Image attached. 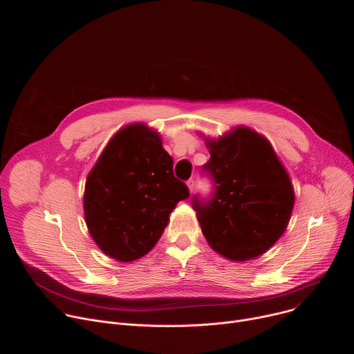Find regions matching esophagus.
<instances>
[{"label": "esophagus", "instance_id": "obj_1", "mask_svg": "<svg viewBox=\"0 0 354 354\" xmlns=\"http://www.w3.org/2000/svg\"><path fill=\"white\" fill-rule=\"evenodd\" d=\"M186 185H187V187H189L190 192L194 190V179H189V180L186 182Z\"/></svg>", "mask_w": 354, "mask_h": 354}]
</instances>
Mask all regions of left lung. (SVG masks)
I'll return each instance as SVG.
<instances>
[{"mask_svg":"<svg viewBox=\"0 0 354 354\" xmlns=\"http://www.w3.org/2000/svg\"><path fill=\"white\" fill-rule=\"evenodd\" d=\"M201 167L213 183L209 197L194 194L192 207L207 242L230 261H249L283 235L294 206L290 178L270 142L239 126L206 141Z\"/></svg>","mask_w":354,"mask_h":354,"instance_id":"1","label":"left lung"}]
</instances>
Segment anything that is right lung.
Here are the masks:
<instances>
[{
	"label": "right lung",
	"instance_id": "right-lung-1",
	"mask_svg": "<svg viewBox=\"0 0 354 354\" xmlns=\"http://www.w3.org/2000/svg\"><path fill=\"white\" fill-rule=\"evenodd\" d=\"M189 194L160 134L130 124L112 137L86 178L85 221L102 252L131 262L156 246L171 212Z\"/></svg>",
	"mask_w": 354,
	"mask_h": 354
}]
</instances>
